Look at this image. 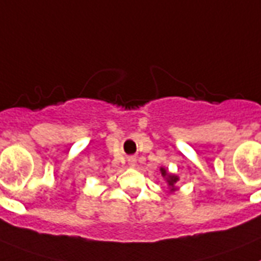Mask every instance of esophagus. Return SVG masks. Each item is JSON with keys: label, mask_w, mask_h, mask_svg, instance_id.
Returning a JSON list of instances; mask_svg holds the SVG:
<instances>
[{"label": "esophagus", "mask_w": 261, "mask_h": 261, "mask_svg": "<svg viewBox=\"0 0 261 261\" xmlns=\"http://www.w3.org/2000/svg\"><path fill=\"white\" fill-rule=\"evenodd\" d=\"M128 162H129V165H130V166H133V165H135V162H136V160H135V158H129Z\"/></svg>", "instance_id": "34e87169"}]
</instances>
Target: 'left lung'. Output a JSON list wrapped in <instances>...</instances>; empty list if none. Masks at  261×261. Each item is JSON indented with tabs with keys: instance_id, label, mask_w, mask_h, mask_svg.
<instances>
[{
	"instance_id": "1",
	"label": "left lung",
	"mask_w": 261,
	"mask_h": 261,
	"mask_svg": "<svg viewBox=\"0 0 261 261\" xmlns=\"http://www.w3.org/2000/svg\"><path fill=\"white\" fill-rule=\"evenodd\" d=\"M161 173H162V175H164V177H166V170H165V169H161ZM166 181H168V184H169V186H173V185L175 184V182L178 181V178L175 177V175H168V178H166ZM171 190H174V189H171Z\"/></svg>"
}]
</instances>
